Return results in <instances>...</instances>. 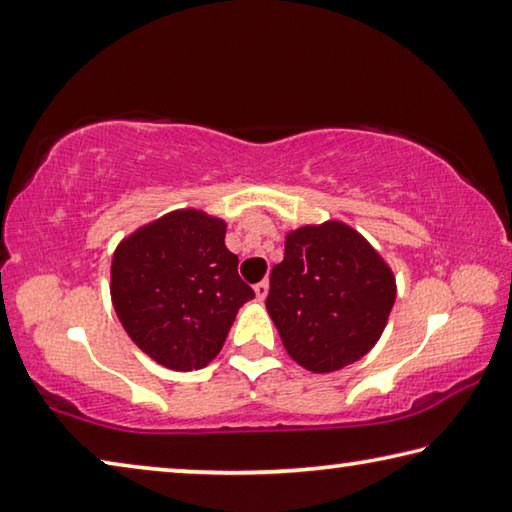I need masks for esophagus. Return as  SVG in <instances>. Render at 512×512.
Listing matches in <instances>:
<instances>
[{"instance_id":"obj_1","label":"esophagus","mask_w":512,"mask_h":512,"mask_svg":"<svg viewBox=\"0 0 512 512\" xmlns=\"http://www.w3.org/2000/svg\"><path fill=\"white\" fill-rule=\"evenodd\" d=\"M255 296L259 300H264L268 296V280H262V282L255 284Z\"/></svg>"}]
</instances>
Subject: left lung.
I'll return each mask as SVG.
<instances>
[{
    "instance_id": "left-lung-1",
    "label": "left lung",
    "mask_w": 512,
    "mask_h": 512,
    "mask_svg": "<svg viewBox=\"0 0 512 512\" xmlns=\"http://www.w3.org/2000/svg\"><path fill=\"white\" fill-rule=\"evenodd\" d=\"M393 302L395 277L384 259L359 232L327 221L289 232L266 309L293 361L332 372L370 352Z\"/></svg>"
}]
</instances>
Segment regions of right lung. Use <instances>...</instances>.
<instances>
[{
  "label": "right lung",
  "instance_id": "right-lung-1",
  "mask_svg": "<svg viewBox=\"0 0 512 512\" xmlns=\"http://www.w3.org/2000/svg\"><path fill=\"white\" fill-rule=\"evenodd\" d=\"M223 239V221L180 210L144 225L112 257V305L133 343L160 366H207L239 307L255 298Z\"/></svg>",
  "mask_w": 512,
  "mask_h": 512
}]
</instances>
